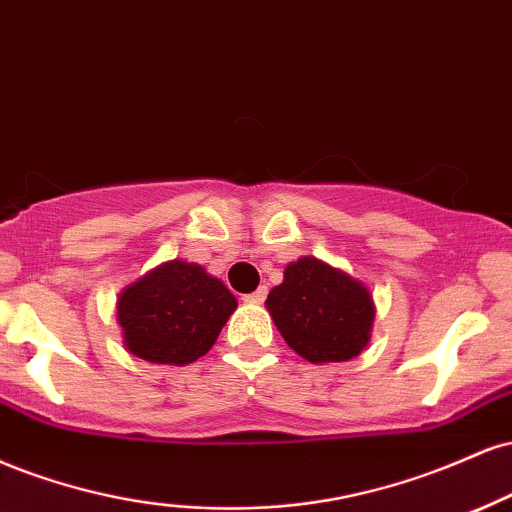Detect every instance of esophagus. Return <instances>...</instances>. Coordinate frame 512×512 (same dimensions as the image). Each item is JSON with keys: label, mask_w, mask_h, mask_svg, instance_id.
<instances>
[{"label": "esophagus", "mask_w": 512, "mask_h": 512, "mask_svg": "<svg viewBox=\"0 0 512 512\" xmlns=\"http://www.w3.org/2000/svg\"><path fill=\"white\" fill-rule=\"evenodd\" d=\"M266 294H268V290L266 287H258L256 292H251V294H246L244 297V302H249V304H261L263 299H266Z\"/></svg>", "instance_id": "esophagus-1"}]
</instances>
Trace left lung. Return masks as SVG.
<instances>
[{"label": "left lung", "mask_w": 512, "mask_h": 512, "mask_svg": "<svg viewBox=\"0 0 512 512\" xmlns=\"http://www.w3.org/2000/svg\"><path fill=\"white\" fill-rule=\"evenodd\" d=\"M266 309L287 345L311 364L359 357L369 345L376 316L369 287L316 256L287 263Z\"/></svg>", "instance_id": "left-lung-1"}]
</instances>
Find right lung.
I'll return each mask as SVG.
<instances>
[{
  "instance_id": "right-lung-1",
  "label": "right lung",
  "mask_w": 512,
  "mask_h": 512,
  "mask_svg": "<svg viewBox=\"0 0 512 512\" xmlns=\"http://www.w3.org/2000/svg\"><path fill=\"white\" fill-rule=\"evenodd\" d=\"M234 309L237 297L225 282L174 258L119 292L117 323L126 352L150 364L184 366L208 354Z\"/></svg>"
}]
</instances>
